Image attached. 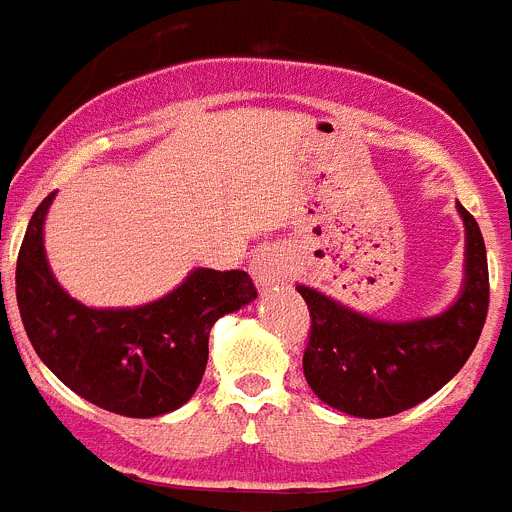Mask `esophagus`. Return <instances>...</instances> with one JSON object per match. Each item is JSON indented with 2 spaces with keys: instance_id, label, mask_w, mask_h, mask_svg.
Wrapping results in <instances>:
<instances>
[{
  "instance_id": "1",
  "label": "esophagus",
  "mask_w": 512,
  "mask_h": 512,
  "mask_svg": "<svg viewBox=\"0 0 512 512\" xmlns=\"http://www.w3.org/2000/svg\"><path fill=\"white\" fill-rule=\"evenodd\" d=\"M252 278L257 286H276L289 278V257L276 247H263L252 257Z\"/></svg>"
}]
</instances>
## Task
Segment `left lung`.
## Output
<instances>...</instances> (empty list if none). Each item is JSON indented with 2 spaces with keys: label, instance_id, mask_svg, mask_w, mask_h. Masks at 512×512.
Returning <instances> with one entry per match:
<instances>
[{
  "label": "left lung",
  "instance_id": "left-lung-1",
  "mask_svg": "<svg viewBox=\"0 0 512 512\" xmlns=\"http://www.w3.org/2000/svg\"><path fill=\"white\" fill-rule=\"evenodd\" d=\"M466 229L461 294L440 315L388 322L367 317L309 286H296L312 317L304 377L322 403L359 419L401 414L427 401L474 351L489 307L487 249L474 216Z\"/></svg>",
  "mask_w": 512,
  "mask_h": 512
}]
</instances>
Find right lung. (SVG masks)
Segmentation results:
<instances>
[{
  "label": "right lung",
  "mask_w": 512,
  "mask_h": 512,
  "mask_svg": "<svg viewBox=\"0 0 512 512\" xmlns=\"http://www.w3.org/2000/svg\"><path fill=\"white\" fill-rule=\"evenodd\" d=\"M38 205L17 255V307L41 362L85 401L111 414L150 419L190 401L208 364L218 317L242 309L257 291L244 270L195 268L171 294L140 307H88L51 273Z\"/></svg>",
  "instance_id": "add662e5"
}]
</instances>
